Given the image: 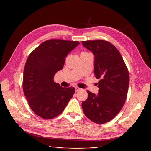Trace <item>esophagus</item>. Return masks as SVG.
<instances>
[{"mask_svg":"<svg viewBox=\"0 0 151 151\" xmlns=\"http://www.w3.org/2000/svg\"><path fill=\"white\" fill-rule=\"evenodd\" d=\"M75 90H76V91H79L82 90V89L78 88V87H75Z\"/></svg>","mask_w":151,"mask_h":151,"instance_id":"34e87169","label":"esophagus"}]
</instances>
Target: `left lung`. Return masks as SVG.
<instances>
[{"mask_svg": "<svg viewBox=\"0 0 151 151\" xmlns=\"http://www.w3.org/2000/svg\"><path fill=\"white\" fill-rule=\"evenodd\" d=\"M94 55V74L99 81L97 95L88 91L82 102L85 115L95 123L111 121L119 114L126 101L129 73L120 52L107 41H82Z\"/></svg>", "mask_w": 151, "mask_h": 151, "instance_id": "obj_1", "label": "left lung"}]
</instances>
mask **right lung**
Segmentation results:
<instances>
[{
  "instance_id": "1",
  "label": "right lung",
  "mask_w": 151,
  "mask_h": 151,
  "mask_svg": "<svg viewBox=\"0 0 151 151\" xmlns=\"http://www.w3.org/2000/svg\"><path fill=\"white\" fill-rule=\"evenodd\" d=\"M79 44L77 41L49 40L28 57L22 87L28 104L38 116L45 119L56 117L73 97L75 89L61 87L54 81V76L63 69L67 54Z\"/></svg>"
}]
</instances>
